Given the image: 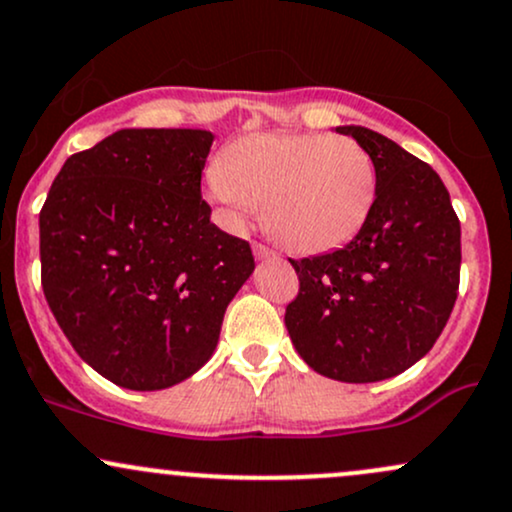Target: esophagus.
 I'll return each mask as SVG.
<instances>
[{
	"label": "esophagus",
	"mask_w": 512,
	"mask_h": 512,
	"mask_svg": "<svg viewBox=\"0 0 512 512\" xmlns=\"http://www.w3.org/2000/svg\"><path fill=\"white\" fill-rule=\"evenodd\" d=\"M252 250H255V257H257V260H274V257H276V252H274V250L264 248V245H260V243L252 245Z\"/></svg>",
	"instance_id": "34e87169"
}]
</instances>
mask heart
Instances as JSON below:
<instances>
[{
	"label": "heart",
	"instance_id": "b5f03b06",
	"mask_svg": "<svg viewBox=\"0 0 512 512\" xmlns=\"http://www.w3.org/2000/svg\"><path fill=\"white\" fill-rule=\"evenodd\" d=\"M375 195L373 158L342 134H250L228 146L209 175V197L231 226L264 204L269 236L298 255L349 243Z\"/></svg>",
	"mask_w": 512,
	"mask_h": 512
}]
</instances>
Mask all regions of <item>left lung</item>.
<instances>
[{
  "label": "left lung",
  "instance_id": "obj_1",
  "mask_svg": "<svg viewBox=\"0 0 512 512\" xmlns=\"http://www.w3.org/2000/svg\"><path fill=\"white\" fill-rule=\"evenodd\" d=\"M334 132L373 158L378 195L342 250L291 260L301 291L284 320L315 373L378 383L414 366L443 332L460 286V221L428 163L368 127Z\"/></svg>",
  "mask_w": 512,
  "mask_h": 512
}]
</instances>
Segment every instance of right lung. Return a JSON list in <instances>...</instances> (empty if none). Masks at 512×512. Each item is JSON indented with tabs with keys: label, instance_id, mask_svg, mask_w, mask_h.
<instances>
[{
	"label": "right lung",
	"instance_id": "obj_1",
	"mask_svg": "<svg viewBox=\"0 0 512 512\" xmlns=\"http://www.w3.org/2000/svg\"><path fill=\"white\" fill-rule=\"evenodd\" d=\"M207 129H120L67 158L40 211L43 291L74 351L110 383L166 390L219 344L255 272L209 221Z\"/></svg>",
	"mask_w": 512,
	"mask_h": 512
}]
</instances>
